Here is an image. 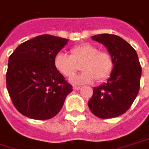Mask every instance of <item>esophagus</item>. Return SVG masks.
Wrapping results in <instances>:
<instances>
[{
  "label": "esophagus",
  "mask_w": 149,
  "mask_h": 149,
  "mask_svg": "<svg viewBox=\"0 0 149 149\" xmlns=\"http://www.w3.org/2000/svg\"><path fill=\"white\" fill-rule=\"evenodd\" d=\"M73 88V90H76V91H77V90H79L81 88H80V87H78V86H73V88Z\"/></svg>",
  "instance_id": "34e87169"
}]
</instances>
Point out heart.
I'll return each mask as SVG.
<instances>
[{
	"instance_id": "obj_1",
	"label": "heart",
	"mask_w": 149,
	"mask_h": 149,
	"mask_svg": "<svg viewBox=\"0 0 149 149\" xmlns=\"http://www.w3.org/2000/svg\"><path fill=\"white\" fill-rule=\"evenodd\" d=\"M71 55L59 52L54 58V66L57 71L66 77H70L77 71L81 64L82 73L70 79L73 84L92 83L97 79L104 82L111 75L114 69V59L108 51H101L92 44L77 45L70 49Z\"/></svg>"
}]
</instances>
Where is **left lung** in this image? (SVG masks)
Listing matches in <instances>:
<instances>
[{
    "label": "left lung",
    "mask_w": 149,
    "mask_h": 149,
    "mask_svg": "<svg viewBox=\"0 0 149 149\" xmlns=\"http://www.w3.org/2000/svg\"><path fill=\"white\" fill-rule=\"evenodd\" d=\"M92 39L107 48L115 65L107 82L93 88L88 104L99 118L117 117L131 107L137 96L142 67L136 50L122 38L103 33L92 36Z\"/></svg>",
    "instance_id": "left-lung-1"
}]
</instances>
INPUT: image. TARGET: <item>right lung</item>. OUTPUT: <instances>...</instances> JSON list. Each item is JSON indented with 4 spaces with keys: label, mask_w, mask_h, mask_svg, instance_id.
I'll return each instance as SVG.
<instances>
[{
    "label": "right lung",
    "mask_w": 149,
    "mask_h": 149,
    "mask_svg": "<svg viewBox=\"0 0 149 149\" xmlns=\"http://www.w3.org/2000/svg\"><path fill=\"white\" fill-rule=\"evenodd\" d=\"M68 40L43 34L18 45L8 60L6 88L22 115L48 120L62 108L72 86L54 66V58Z\"/></svg>",
    "instance_id": "right-lung-1"
}]
</instances>
